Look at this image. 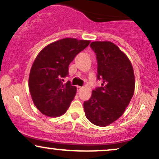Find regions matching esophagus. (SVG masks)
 Masks as SVG:
<instances>
[{"instance_id": "esophagus-1", "label": "esophagus", "mask_w": 159, "mask_h": 159, "mask_svg": "<svg viewBox=\"0 0 159 159\" xmlns=\"http://www.w3.org/2000/svg\"><path fill=\"white\" fill-rule=\"evenodd\" d=\"M83 88L82 87H80V86H77V89H78V91H80L81 90V89Z\"/></svg>"}]
</instances>
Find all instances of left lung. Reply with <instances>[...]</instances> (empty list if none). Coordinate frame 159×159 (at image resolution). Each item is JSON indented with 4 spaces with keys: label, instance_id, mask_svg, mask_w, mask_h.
Here are the masks:
<instances>
[{
    "label": "left lung",
    "instance_id": "left-lung-1",
    "mask_svg": "<svg viewBox=\"0 0 159 159\" xmlns=\"http://www.w3.org/2000/svg\"><path fill=\"white\" fill-rule=\"evenodd\" d=\"M97 60V79L102 87L93 90L84 102L85 115L98 126H107L123 115L134 91V75L127 56L111 42L90 45Z\"/></svg>",
    "mask_w": 159,
    "mask_h": 159
}]
</instances>
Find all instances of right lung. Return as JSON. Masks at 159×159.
I'll return each mask as SVG.
<instances>
[{
    "mask_svg": "<svg viewBox=\"0 0 159 159\" xmlns=\"http://www.w3.org/2000/svg\"><path fill=\"white\" fill-rule=\"evenodd\" d=\"M89 40L66 38L51 43L39 53L29 75V88L35 106L48 116L63 114L76 93L70 81L69 65L78 53L90 44Z\"/></svg>",
    "mask_w": 159,
    "mask_h": 159,
    "instance_id": "add662e5",
    "label": "right lung"
}]
</instances>
